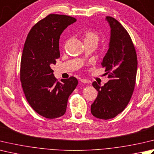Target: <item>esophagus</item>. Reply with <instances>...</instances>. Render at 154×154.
<instances>
[{
	"instance_id": "1",
	"label": "esophagus",
	"mask_w": 154,
	"mask_h": 154,
	"mask_svg": "<svg viewBox=\"0 0 154 154\" xmlns=\"http://www.w3.org/2000/svg\"><path fill=\"white\" fill-rule=\"evenodd\" d=\"M80 81H81V82L83 83H89V81L85 79H81Z\"/></svg>"
}]
</instances>
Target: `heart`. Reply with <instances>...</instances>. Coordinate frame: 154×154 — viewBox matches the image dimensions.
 Segmentation results:
<instances>
[{
    "label": "heart",
    "instance_id": "b5f03b06",
    "mask_svg": "<svg viewBox=\"0 0 154 154\" xmlns=\"http://www.w3.org/2000/svg\"><path fill=\"white\" fill-rule=\"evenodd\" d=\"M99 40V36L97 34L93 31H87L85 33V38L84 42H95L97 43Z\"/></svg>",
    "mask_w": 154,
    "mask_h": 154
}]
</instances>
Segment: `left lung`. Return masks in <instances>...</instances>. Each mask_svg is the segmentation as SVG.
I'll use <instances>...</instances> for the list:
<instances>
[{
	"mask_svg": "<svg viewBox=\"0 0 154 154\" xmlns=\"http://www.w3.org/2000/svg\"><path fill=\"white\" fill-rule=\"evenodd\" d=\"M110 27L109 49L101 62L109 81L103 86L96 81L93 86L98 91L91 106L93 116L109 119L124 110L130 100L136 79L137 59L130 36L114 18L106 17Z\"/></svg>",
	"mask_w": 154,
	"mask_h": 154,
	"instance_id": "obj_1",
	"label": "left lung"
}]
</instances>
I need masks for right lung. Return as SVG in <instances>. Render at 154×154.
I'll list each match as a JSON object with an SVG mask.
<instances>
[{"instance_id": "right-lung-1", "label": "right lung", "mask_w": 154, "mask_h": 154, "mask_svg": "<svg viewBox=\"0 0 154 154\" xmlns=\"http://www.w3.org/2000/svg\"><path fill=\"white\" fill-rule=\"evenodd\" d=\"M76 20L67 15H48L32 27L24 45L20 72L23 91L32 109L48 119L64 115L78 84L74 77L57 81L51 67L60 57V36Z\"/></svg>"}]
</instances>
